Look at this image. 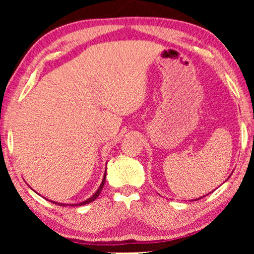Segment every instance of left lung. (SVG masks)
Masks as SVG:
<instances>
[{"label":"left lung","instance_id":"1","mask_svg":"<svg viewBox=\"0 0 254 254\" xmlns=\"http://www.w3.org/2000/svg\"><path fill=\"white\" fill-rule=\"evenodd\" d=\"M201 197H202V196H201ZM201 197H199V199H201ZM199 199H195V200H199Z\"/></svg>","mask_w":254,"mask_h":254}]
</instances>
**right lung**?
<instances>
[{"label":"right lung","mask_w":254,"mask_h":254,"mask_svg":"<svg viewBox=\"0 0 254 254\" xmlns=\"http://www.w3.org/2000/svg\"><path fill=\"white\" fill-rule=\"evenodd\" d=\"M105 178H106V172H105V175H104V179H103V182H102V184H100V186H99V189L97 190V192L93 194V195L91 196V197H89L88 200H85V201H83V202H81V203H71L70 206H84V204H86V203H90V202H92V201H95L96 199H97V196L99 195V193L102 192V190H103V187H104V184H105ZM51 202H53V203H55V204H60V206H69V204H64V203H59V202H54V201H51Z\"/></svg>","instance_id":"obj_1"}]
</instances>
